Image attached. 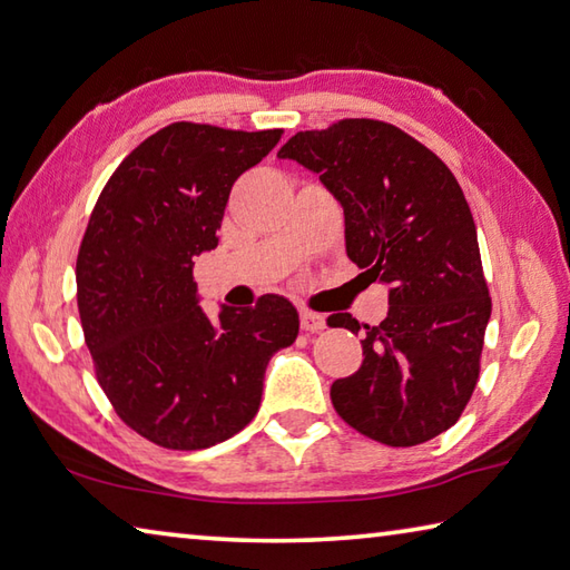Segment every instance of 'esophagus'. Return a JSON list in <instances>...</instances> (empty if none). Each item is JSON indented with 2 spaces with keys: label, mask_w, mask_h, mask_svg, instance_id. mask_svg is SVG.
<instances>
[{
  "label": "esophagus",
  "mask_w": 570,
  "mask_h": 570,
  "mask_svg": "<svg viewBox=\"0 0 570 570\" xmlns=\"http://www.w3.org/2000/svg\"><path fill=\"white\" fill-rule=\"evenodd\" d=\"M299 325H303L305 332H320L327 327L325 315L313 313V309H299Z\"/></svg>",
  "instance_id": "34e87169"
}]
</instances>
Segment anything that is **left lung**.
Listing matches in <instances>:
<instances>
[{
    "mask_svg": "<svg viewBox=\"0 0 570 570\" xmlns=\"http://www.w3.org/2000/svg\"><path fill=\"white\" fill-rule=\"evenodd\" d=\"M277 156L320 176L345 210L347 257L390 289V313L364 325L360 370L332 384L337 414L390 446L446 432L476 386L491 317L476 225L454 174L372 118L299 131ZM327 322L360 332L347 313Z\"/></svg>",
    "mask_w": 570,
    "mask_h": 570,
    "instance_id": "left-lung-1",
    "label": "left lung"
}]
</instances>
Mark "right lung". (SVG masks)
Segmentation results:
<instances>
[{"mask_svg": "<svg viewBox=\"0 0 570 570\" xmlns=\"http://www.w3.org/2000/svg\"><path fill=\"white\" fill-rule=\"evenodd\" d=\"M283 131L170 124L114 170L77 261L79 315L116 414L166 449H208L250 422L273 354L297 337L289 299L200 307L193 261L218 245L230 188Z\"/></svg>", "mask_w": 570, "mask_h": 570, "instance_id": "add662e5", "label": "right lung"}]
</instances>
